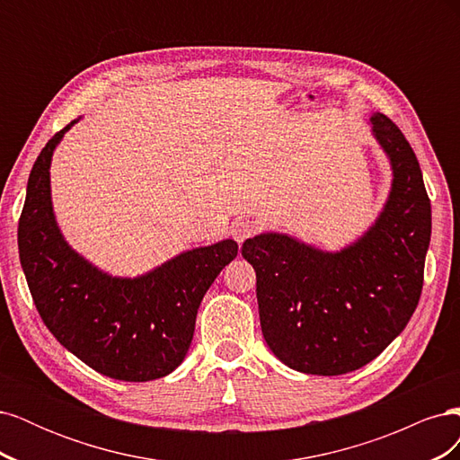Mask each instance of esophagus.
Segmentation results:
<instances>
[{"instance_id":"34e87169","label":"esophagus","mask_w":460,"mask_h":460,"mask_svg":"<svg viewBox=\"0 0 460 460\" xmlns=\"http://www.w3.org/2000/svg\"><path fill=\"white\" fill-rule=\"evenodd\" d=\"M257 232V225L253 220H235L232 225V235L238 243H243L247 238H252Z\"/></svg>"}]
</instances>
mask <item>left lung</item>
<instances>
[{
	"instance_id": "left-lung-1",
	"label": "left lung",
	"mask_w": 460,
	"mask_h": 460,
	"mask_svg": "<svg viewBox=\"0 0 460 460\" xmlns=\"http://www.w3.org/2000/svg\"><path fill=\"white\" fill-rule=\"evenodd\" d=\"M374 140L392 164V190L374 225L340 252L262 232L242 255L257 272L261 330L270 351L305 374L368 365L405 330L420 299L431 235L422 171L405 136L382 113Z\"/></svg>"
}]
</instances>
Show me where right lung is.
<instances>
[{"instance_id":"1","label":"right lung","mask_w":460,"mask_h":460,"mask_svg":"<svg viewBox=\"0 0 460 460\" xmlns=\"http://www.w3.org/2000/svg\"><path fill=\"white\" fill-rule=\"evenodd\" d=\"M78 120L51 137L31 171L19 220L21 267L41 320L65 349L109 378L157 380L184 360L203 296L238 255V243L193 247L136 278L103 272L76 253L55 220L49 166Z\"/></svg>"}]
</instances>
